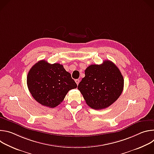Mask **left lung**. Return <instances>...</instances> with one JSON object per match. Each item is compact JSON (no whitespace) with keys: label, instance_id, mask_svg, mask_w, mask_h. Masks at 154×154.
<instances>
[{"label":"left lung","instance_id":"1","mask_svg":"<svg viewBox=\"0 0 154 154\" xmlns=\"http://www.w3.org/2000/svg\"><path fill=\"white\" fill-rule=\"evenodd\" d=\"M27 84L35 100L50 108L60 104L68 91L77 87L62 64H49L45 60L38 61L30 69Z\"/></svg>","mask_w":154,"mask_h":154}]
</instances>
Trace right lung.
Here are the masks:
<instances>
[{
	"label": "right lung",
	"instance_id": "1",
	"mask_svg": "<svg viewBox=\"0 0 154 154\" xmlns=\"http://www.w3.org/2000/svg\"><path fill=\"white\" fill-rule=\"evenodd\" d=\"M78 85L86 104L95 109L113 103L124 88V79L116 66L109 60L101 64H91Z\"/></svg>",
	"mask_w": 154,
	"mask_h": 154
}]
</instances>
